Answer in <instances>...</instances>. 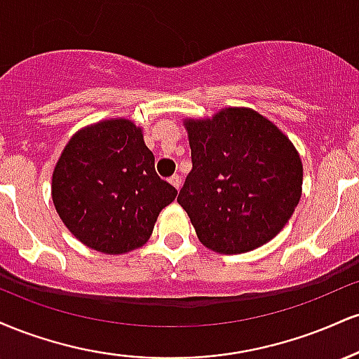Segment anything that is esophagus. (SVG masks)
<instances>
[{
    "mask_svg": "<svg viewBox=\"0 0 359 359\" xmlns=\"http://www.w3.org/2000/svg\"><path fill=\"white\" fill-rule=\"evenodd\" d=\"M168 182H170V184L174 185V187L177 189V191H179V189H180V185H182V179H180V177L175 174V175H172L170 179H168Z\"/></svg>",
    "mask_w": 359,
    "mask_h": 359,
    "instance_id": "34e87169",
    "label": "esophagus"
}]
</instances>
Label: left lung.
<instances>
[{"label": "left lung", "instance_id": "obj_1", "mask_svg": "<svg viewBox=\"0 0 359 359\" xmlns=\"http://www.w3.org/2000/svg\"><path fill=\"white\" fill-rule=\"evenodd\" d=\"M192 170L177 203L201 243L219 253L265 245L287 224L302 192V162L285 135L253 109L187 119Z\"/></svg>", "mask_w": 359, "mask_h": 359}]
</instances>
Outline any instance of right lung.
<instances>
[{
	"label": "right lung",
	"instance_id": "right-lung-1",
	"mask_svg": "<svg viewBox=\"0 0 359 359\" xmlns=\"http://www.w3.org/2000/svg\"><path fill=\"white\" fill-rule=\"evenodd\" d=\"M175 196L174 185L155 172L142 130L128 119H108L74 135L52 175L53 204L69 231L108 255L145 245Z\"/></svg>",
	"mask_w": 359,
	"mask_h": 359
}]
</instances>
